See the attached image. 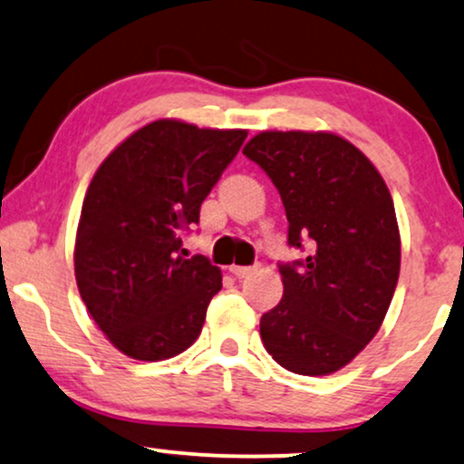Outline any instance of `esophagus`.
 <instances>
[{
  "label": "esophagus",
  "mask_w": 464,
  "mask_h": 464,
  "mask_svg": "<svg viewBox=\"0 0 464 464\" xmlns=\"http://www.w3.org/2000/svg\"><path fill=\"white\" fill-rule=\"evenodd\" d=\"M228 270H231L233 276L246 278V276H250L256 270V266H231V267H228Z\"/></svg>",
  "instance_id": "1"
}]
</instances>
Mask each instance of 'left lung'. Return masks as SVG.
I'll return each instance as SVG.
<instances>
[{
  "mask_svg": "<svg viewBox=\"0 0 464 464\" xmlns=\"http://www.w3.org/2000/svg\"><path fill=\"white\" fill-rule=\"evenodd\" d=\"M272 179L287 244L306 259L278 264L283 298L261 315L278 365L326 376L372 342L400 276V231L387 183L354 144L326 131H261L244 147Z\"/></svg>",
  "mask_w": 464,
  "mask_h": 464,
  "instance_id": "obj_1",
  "label": "left lung"
}]
</instances>
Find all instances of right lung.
Instances as JSON below:
<instances>
[{
	"mask_svg": "<svg viewBox=\"0 0 464 464\" xmlns=\"http://www.w3.org/2000/svg\"><path fill=\"white\" fill-rule=\"evenodd\" d=\"M244 130L155 121L94 172L75 239V278L88 314L114 348L164 361L197 342L222 275L186 259L183 233L246 140Z\"/></svg>",
	"mask_w": 464,
	"mask_h": 464,
	"instance_id": "obj_1",
	"label": "right lung"
}]
</instances>
